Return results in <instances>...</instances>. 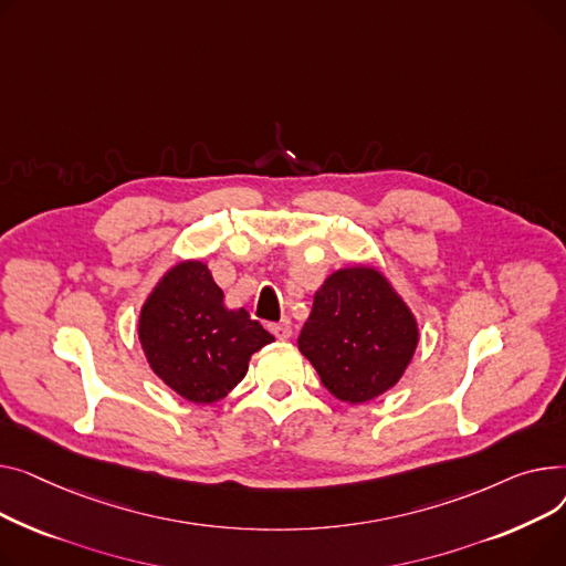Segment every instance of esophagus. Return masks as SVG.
I'll return each mask as SVG.
<instances>
[{
    "instance_id": "34e87169",
    "label": "esophagus",
    "mask_w": 566,
    "mask_h": 566,
    "mask_svg": "<svg viewBox=\"0 0 566 566\" xmlns=\"http://www.w3.org/2000/svg\"><path fill=\"white\" fill-rule=\"evenodd\" d=\"M270 331H272V334H274L279 340H287V338L292 336V326H290V322H287V319L270 324Z\"/></svg>"
}]
</instances>
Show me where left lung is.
<instances>
[{
	"label": "left lung",
	"mask_w": 566,
	"mask_h": 566,
	"mask_svg": "<svg viewBox=\"0 0 566 566\" xmlns=\"http://www.w3.org/2000/svg\"><path fill=\"white\" fill-rule=\"evenodd\" d=\"M324 388L349 405L397 384L418 345V326L390 283L370 268L331 274L298 334Z\"/></svg>",
	"instance_id": "8db88e82"
}]
</instances>
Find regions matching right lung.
<instances>
[{"label": "right lung", "mask_w": 566, "mask_h": 566, "mask_svg": "<svg viewBox=\"0 0 566 566\" xmlns=\"http://www.w3.org/2000/svg\"><path fill=\"white\" fill-rule=\"evenodd\" d=\"M139 338L153 373L180 397L210 405L242 381L249 358L274 336L251 315L228 311L203 262H180L142 308Z\"/></svg>", "instance_id": "add662e5"}]
</instances>
